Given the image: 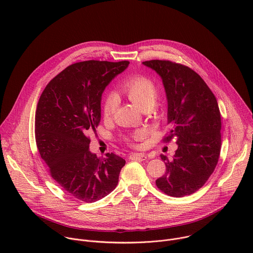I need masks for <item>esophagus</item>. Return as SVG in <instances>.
I'll return each instance as SVG.
<instances>
[{
    "label": "esophagus",
    "instance_id": "1",
    "mask_svg": "<svg viewBox=\"0 0 253 253\" xmlns=\"http://www.w3.org/2000/svg\"><path fill=\"white\" fill-rule=\"evenodd\" d=\"M129 159L136 160V161H144L147 159V156L145 154H142V153H134L129 156Z\"/></svg>",
    "mask_w": 253,
    "mask_h": 253
}]
</instances>
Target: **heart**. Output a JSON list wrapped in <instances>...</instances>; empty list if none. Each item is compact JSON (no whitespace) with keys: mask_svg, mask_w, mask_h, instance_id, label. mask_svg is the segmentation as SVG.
<instances>
[{"mask_svg":"<svg viewBox=\"0 0 253 253\" xmlns=\"http://www.w3.org/2000/svg\"><path fill=\"white\" fill-rule=\"evenodd\" d=\"M122 91L125 95L143 110L151 108L158 96L157 85L148 77L143 75H134L126 79L122 84ZM118 105V98L114 93L108 94L103 105V115L109 119L113 116ZM145 130H137L132 136L127 137L126 141L132 143L134 140H140L146 136Z\"/></svg>","mask_w":253,"mask_h":253,"instance_id":"1","label":"heart"}]
</instances>
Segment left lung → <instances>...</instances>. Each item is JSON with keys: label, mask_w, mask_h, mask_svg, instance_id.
<instances>
[{"label": "left lung", "mask_w": 253, "mask_h": 253, "mask_svg": "<svg viewBox=\"0 0 253 253\" xmlns=\"http://www.w3.org/2000/svg\"><path fill=\"white\" fill-rule=\"evenodd\" d=\"M143 64L162 79L171 129L164 142L174 139L178 148L172 160L165 155V174L156 186L172 197H183L200 189L217 165L221 149V116L216 98L191 68L168 60Z\"/></svg>", "instance_id": "8db88e82"}]
</instances>
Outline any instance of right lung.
Masks as SVG:
<instances>
[{
    "label": "right lung",
    "mask_w": 253,
    "mask_h": 253,
    "mask_svg": "<svg viewBox=\"0 0 253 253\" xmlns=\"http://www.w3.org/2000/svg\"><path fill=\"white\" fill-rule=\"evenodd\" d=\"M128 61H84L72 64L53 78L39 99L35 118L36 143L50 175L71 196L95 202L112 192L125 160L89 150L88 133L101 120L106 86L123 72Z\"/></svg>",
    "instance_id": "right-lung-1"
}]
</instances>
